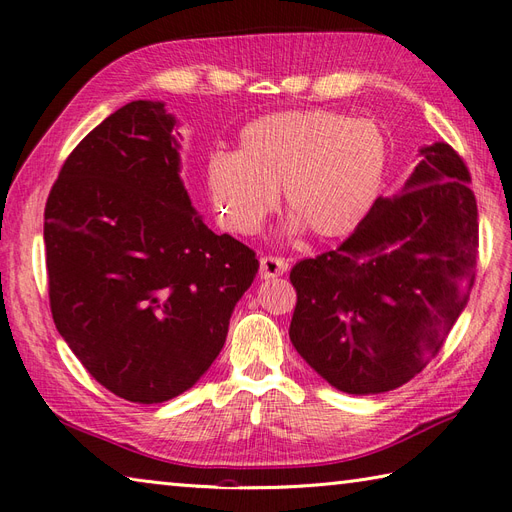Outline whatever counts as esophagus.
<instances>
[{"label":"esophagus","instance_id":"1","mask_svg":"<svg viewBox=\"0 0 512 512\" xmlns=\"http://www.w3.org/2000/svg\"><path fill=\"white\" fill-rule=\"evenodd\" d=\"M288 271V260L280 256H262L260 258V277L271 280V277L284 275Z\"/></svg>","mask_w":512,"mask_h":512}]
</instances>
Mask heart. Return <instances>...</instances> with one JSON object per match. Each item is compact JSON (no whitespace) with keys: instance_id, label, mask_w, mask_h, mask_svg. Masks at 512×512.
Listing matches in <instances>:
<instances>
[{"instance_id":"b5f03b06","label":"heart","mask_w":512,"mask_h":512,"mask_svg":"<svg viewBox=\"0 0 512 512\" xmlns=\"http://www.w3.org/2000/svg\"><path fill=\"white\" fill-rule=\"evenodd\" d=\"M389 145L369 119L312 111L271 113L241 130L237 151L213 153L207 188L228 228L254 235L284 188L290 226L346 237L380 196Z\"/></svg>"}]
</instances>
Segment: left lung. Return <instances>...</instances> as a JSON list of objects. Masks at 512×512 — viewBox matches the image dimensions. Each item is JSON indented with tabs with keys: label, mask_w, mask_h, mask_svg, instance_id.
Masks as SVG:
<instances>
[{
	"label": "left lung",
	"mask_w": 512,
	"mask_h": 512,
	"mask_svg": "<svg viewBox=\"0 0 512 512\" xmlns=\"http://www.w3.org/2000/svg\"><path fill=\"white\" fill-rule=\"evenodd\" d=\"M393 198H378L337 247L290 271V342L337 391L376 395L412 380L468 305L478 260L470 173L446 143Z\"/></svg>",
	"instance_id": "1"
}]
</instances>
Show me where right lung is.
I'll return each mask as SVG.
<instances>
[{"label": "right lung", "instance_id": "obj_1", "mask_svg": "<svg viewBox=\"0 0 512 512\" xmlns=\"http://www.w3.org/2000/svg\"><path fill=\"white\" fill-rule=\"evenodd\" d=\"M175 126L162 102L121 106L74 147L44 209L55 327L134 404L192 389L258 273L250 247L192 207Z\"/></svg>", "mask_w": 512, "mask_h": 512}]
</instances>
